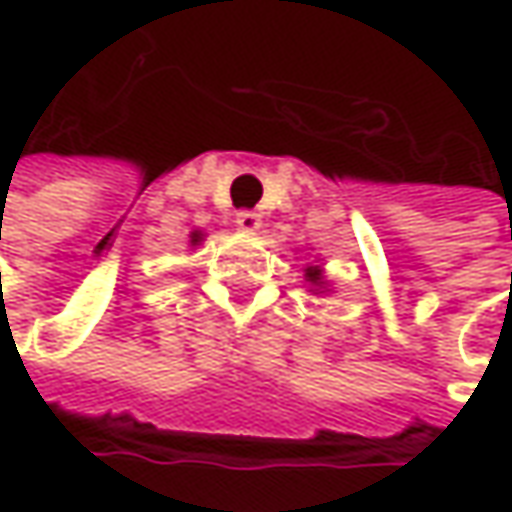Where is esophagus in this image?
I'll return each instance as SVG.
<instances>
[{
	"mask_svg": "<svg viewBox=\"0 0 512 512\" xmlns=\"http://www.w3.org/2000/svg\"><path fill=\"white\" fill-rule=\"evenodd\" d=\"M259 224H262V216H259L256 210H239V213H236V227H239V230L253 233V230H259Z\"/></svg>",
	"mask_w": 512,
	"mask_h": 512,
	"instance_id": "34e87169",
	"label": "esophagus"
}]
</instances>
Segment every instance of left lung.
Returning a JSON list of instances; mask_svg holds the SVG:
<instances>
[{
	"label": "left lung",
	"mask_w": 512,
	"mask_h": 512,
	"mask_svg": "<svg viewBox=\"0 0 512 512\" xmlns=\"http://www.w3.org/2000/svg\"><path fill=\"white\" fill-rule=\"evenodd\" d=\"M308 279H311L314 285H322V282H320V268H308Z\"/></svg>",
	"instance_id": "obj_1"
}]
</instances>
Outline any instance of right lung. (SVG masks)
<instances>
[{
  "label": "right lung",
  "instance_id": "add662e5",
  "mask_svg": "<svg viewBox=\"0 0 512 512\" xmlns=\"http://www.w3.org/2000/svg\"><path fill=\"white\" fill-rule=\"evenodd\" d=\"M195 239H198V233H195V236H192V242H195Z\"/></svg>",
  "mask_w": 512,
  "mask_h": 512
}]
</instances>
